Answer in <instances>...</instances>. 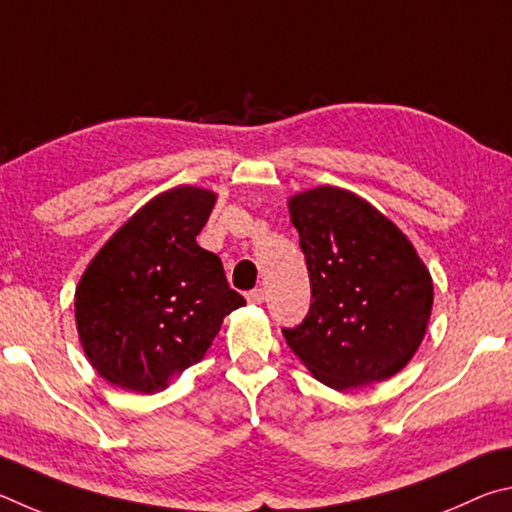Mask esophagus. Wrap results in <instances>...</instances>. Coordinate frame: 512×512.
Returning <instances> with one entry per match:
<instances>
[{
    "label": "esophagus",
    "instance_id": "1",
    "mask_svg": "<svg viewBox=\"0 0 512 512\" xmlns=\"http://www.w3.org/2000/svg\"><path fill=\"white\" fill-rule=\"evenodd\" d=\"M263 299H265V292L261 288L247 292V301L249 303H256V306H258V303H263Z\"/></svg>",
    "mask_w": 512,
    "mask_h": 512
}]
</instances>
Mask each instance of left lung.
Listing matches in <instances>:
<instances>
[{"label":"left lung","instance_id":"1","mask_svg":"<svg viewBox=\"0 0 512 512\" xmlns=\"http://www.w3.org/2000/svg\"><path fill=\"white\" fill-rule=\"evenodd\" d=\"M310 274V308L283 337L319 382L337 391L396 375L420 346L432 276L396 224L342 188L290 200Z\"/></svg>","mask_w":512,"mask_h":512}]
</instances>
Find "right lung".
Wrapping results in <instances>:
<instances>
[{
	"label": "right lung",
	"mask_w": 512,
	"mask_h": 512,
	"mask_svg": "<svg viewBox=\"0 0 512 512\" xmlns=\"http://www.w3.org/2000/svg\"><path fill=\"white\" fill-rule=\"evenodd\" d=\"M215 195H157L105 242L76 288L87 360L116 387L155 393L200 362L222 319L245 306L213 251L195 242Z\"/></svg>",
	"instance_id": "1"
}]
</instances>
